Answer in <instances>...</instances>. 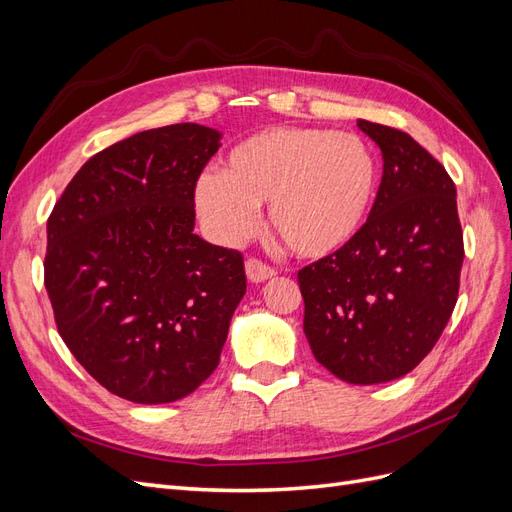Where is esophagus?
<instances>
[{
  "mask_svg": "<svg viewBox=\"0 0 512 512\" xmlns=\"http://www.w3.org/2000/svg\"><path fill=\"white\" fill-rule=\"evenodd\" d=\"M245 275L252 284H260L265 280H271V277L275 275V269L265 265V262L258 260V258H250L245 262Z\"/></svg>",
  "mask_w": 512,
  "mask_h": 512,
  "instance_id": "1",
  "label": "esophagus"
}]
</instances>
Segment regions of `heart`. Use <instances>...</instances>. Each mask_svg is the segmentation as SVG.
Returning a JSON list of instances; mask_svg holds the SVG:
<instances>
[{
    "label": "heart",
    "mask_w": 512,
    "mask_h": 512,
    "mask_svg": "<svg viewBox=\"0 0 512 512\" xmlns=\"http://www.w3.org/2000/svg\"><path fill=\"white\" fill-rule=\"evenodd\" d=\"M378 162L361 136L320 128H269L230 149L222 173L200 175L194 205L213 241L252 235L258 205L294 256L324 258L363 228Z\"/></svg>",
    "instance_id": "b5f03b06"
}]
</instances>
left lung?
I'll return each instance as SVG.
<instances>
[{
	"label": "left lung",
	"instance_id": "1",
	"mask_svg": "<svg viewBox=\"0 0 512 512\" xmlns=\"http://www.w3.org/2000/svg\"><path fill=\"white\" fill-rule=\"evenodd\" d=\"M382 151L369 218L348 245L299 271L316 361L350 384L406 376L451 318L463 262L457 190L406 132L356 121Z\"/></svg>",
	"mask_w": 512,
	"mask_h": 512
}]
</instances>
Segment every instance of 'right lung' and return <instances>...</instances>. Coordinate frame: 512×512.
I'll use <instances>...</instances> for the list:
<instances>
[{"label":"right lung","mask_w":512,"mask_h":512,"mask_svg":"<svg viewBox=\"0 0 512 512\" xmlns=\"http://www.w3.org/2000/svg\"><path fill=\"white\" fill-rule=\"evenodd\" d=\"M222 134L138 132L87 160L46 224L44 286L61 339L134 404H170L220 363L243 256L194 235V188Z\"/></svg>","instance_id":"obj_1"}]
</instances>
